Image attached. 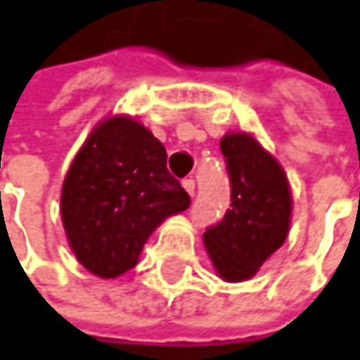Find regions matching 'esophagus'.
Listing matches in <instances>:
<instances>
[{
  "instance_id": "esophagus-1",
  "label": "esophagus",
  "mask_w": 360,
  "mask_h": 360,
  "mask_svg": "<svg viewBox=\"0 0 360 360\" xmlns=\"http://www.w3.org/2000/svg\"><path fill=\"white\" fill-rule=\"evenodd\" d=\"M182 186H184V190L188 192L190 196H194V192H196V184H194V180H192V178H186V180L182 182Z\"/></svg>"
}]
</instances>
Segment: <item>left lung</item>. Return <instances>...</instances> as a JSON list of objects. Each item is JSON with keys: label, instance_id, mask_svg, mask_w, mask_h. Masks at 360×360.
<instances>
[{"label": "left lung", "instance_id": "1", "mask_svg": "<svg viewBox=\"0 0 360 360\" xmlns=\"http://www.w3.org/2000/svg\"><path fill=\"white\" fill-rule=\"evenodd\" d=\"M231 178V208L205 233L210 263L229 283L251 279L283 245L292 223V190L278 158L247 131L221 139Z\"/></svg>", "mask_w": 360, "mask_h": 360}]
</instances>
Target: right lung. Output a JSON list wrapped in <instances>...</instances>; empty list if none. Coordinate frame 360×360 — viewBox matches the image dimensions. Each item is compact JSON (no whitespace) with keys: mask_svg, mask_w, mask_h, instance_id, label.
<instances>
[{"mask_svg":"<svg viewBox=\"0 0 360 360\" xmlns=\"http://www.w3.org/2000/svg\"><path fill=\"white\" fill-rule=\"evenodd\" d=\"M166 158L131 115L105 117L84 139L64 176L60 217L75 257L93 276L129 271L153 231L190 207Z\"/></svg>","mask_w":360,"mask_h":360,"instance_id":"right-lung-1","label":"right lung"}]
</instances>
